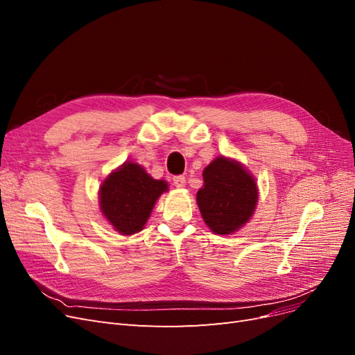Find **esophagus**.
<instances>
[{
  "label": "esophagus",
  "instance_id": "esophagus-1",
  "mask_svg": "<svg viewBox=\"0 0 355 355\" xmlns=\"http://www.w3.org/2000/svg\"><path fill=\"white\" fill-rule=\"evenodd\" d=\"M173 185L176 188H185L187 187V179L184 176H176V178H173Z\"/></svg>",
  "mask_w": 355,
  "mask_h": 355
}]
</instances>
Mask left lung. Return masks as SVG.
<instances>
[{"instance_id":"left-lung-1","label":"left lung","mask_w":355,"mask_h":355,"mask_svg":"<svg viewBox=\"0 0 355 355\" xmlns=\"http://www.w3.org/2000/svg\"><path fill=\"white\" fill-rule=\"evenodd\" d=\"M197 204L204 223L218 235H231L249 223L257 206L254 176L240 161L219 155L202 170Z\"/></svg>"}]
</instances>
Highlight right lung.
Instances as JSON below:
<instances>
[{"instance_id":"1","label":"right lung","mask_w":355,"mask_h":355,"mask_svg":"<svg viewBox=\"0 0 355 355\" xmlns=\"http://www.w3.org/2000/svg\"><path fill=\"white\" fill-rule=\"evenodd\" d=\"M168 191L166 180H157L133 161H125L106 176L99 188L102 216L121 235L145 228L157 200Z\"/></svg>"}]
</instances>
